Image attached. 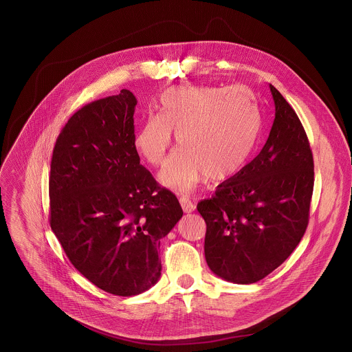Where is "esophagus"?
<instances>
[{"label": "esophagus", "instance_id": "1", "mask_svg": "<svg viewBox=\"0 0 352 352\" xmlns=\"http://www.w3.org/2000/svg\"><path fill=\"white\" fill-rule=\"evenodd\" d=\"M179 204H181L184 212H186V213H190V212H195V204L188 197H181Z\"/></svg>", "mask_w": 352, "mask_h": 352}]
</instances>
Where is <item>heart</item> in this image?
Listing matches in <instances>:
<instances>
[{"label":"heart","mask_w":352,"mask_h":352,"mask_svg":"<svg viewBox=\"0 0 352 352\" xmlns=\"http://www.w3.org/2000/svg\"><path fill=\"white\" fill-rule=\"evenodd\" d=\"M261 131L254 96L241 86H175L157 101V116L146 118L133 136L139 155L160 166L173 146L182 148L159 174L163 186L190 193L206 178L223 182L247 163Z\"/></svg>","instance_id":"b5f03b06"}]
</instances>
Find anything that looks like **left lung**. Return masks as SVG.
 Here are the masks:
<instances>
[{
	"label": "left lung",
	"instance_id": "1",
	"mask_svg": "<svg viewBox=\"0 0 352 352\" xmlns=\"http://www.w3.org/2000/svg\"><path fill=\"white\" fill-rule=\"evenodd\" d=\"M275 118L259 155L224 181L197 210L206 223L205 259L217 276L240 285L280 266L307 231L313 155L294 109L270 85Z\"/></svg>",
	"mask_w": 352,
	"mask_h": 352
}]
</instances>
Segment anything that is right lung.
<instances>
[{
    "label": "right lung",
    "instance_id": "add662e5",
    "mask_svg": "<svg viewBox=\"0 0 352 352\" xmlns=\"http://www.w3.org/2000/svg\"><path fill=\"white\" fill-rule=\"evenodd\" d=\"M138 101L122 89L76 112L51 159L50 224L73 266L97 287L136 296L160 276V239L184 212L133 146Z\"/></svg>",
    "mask_w": 352,
    "mask_h": 352
}]
</instances>
